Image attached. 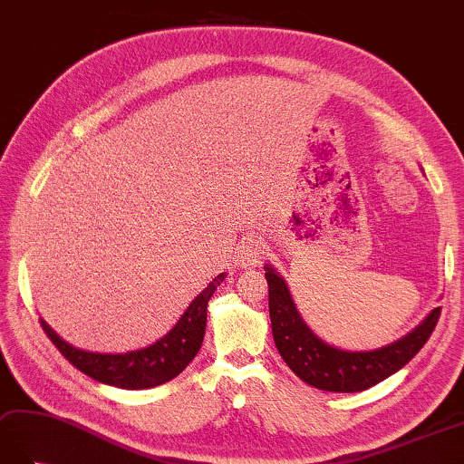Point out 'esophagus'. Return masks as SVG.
Returning a JSON list of instances; mask_svg holds the SVG:
<instances>
[{
  "label": "esophagus",
  "instance_id": "1",
  "mask_svg": "<svg viewBox=\"0 0 464 464\" xmlns=\"http://www.w3.org/2000/svg\"><path fill=\"white\" fill-rule=\"evenodd\" d=\"M263 255H265V249L263 245L258 243L255 237H246V239H243L239 243V246H237L235 251V258L237 263H239L241 266H255L263 261Z\"/></svg>",
  "mask_w": 464,
  "mask_h": 464
}]
</instances>
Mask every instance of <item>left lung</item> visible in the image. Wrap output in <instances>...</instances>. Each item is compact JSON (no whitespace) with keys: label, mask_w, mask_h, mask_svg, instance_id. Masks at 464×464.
I'll return each mask as SVG.
<instances>
[{"label":"left lung","mask_w":464,"mask_h":464,"mask_svg":"<svg viewBox=\"0 0 464 464\" xmlns=\"http://www.w3.org/2000/svg\"><path fill=\"white\" fill-rule=\"evenodd\" d=\"M265 271L268 283V312H271L276 350L300 380L324 392H363L400 372L425 346L440 316L439 306L405 338L380 350H338L314 336V332L304 324L285 281L275 273V268L266 265Z\"/></svg>","instance_id":"8db88e82"}]
</instances>
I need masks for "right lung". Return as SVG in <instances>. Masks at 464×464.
<instances>
[{"label": "right lung", "mask_w": 464, "mask_h": 464, "mask_svg": "<svg viewBox=\"0 0 464 464\" xmlns=\"http://www.w3.org/2000/svg\"><path fill=\"white\" fill-rule=\"evenodd\" d=\"M225 276H227L225 273L215 276L209 286L198 295L189 308L183 312L178 324L164 338L144 350L128 353L84 352L61 340L43 320L39 322L49 340L55 343V348L74 368L89 375V378L101 383L122 387V390H148V387H156L174 380L196 358L203 336H206L208 303Z\"/></svg>", "instance_id": "obj_1"}]
</instances>
